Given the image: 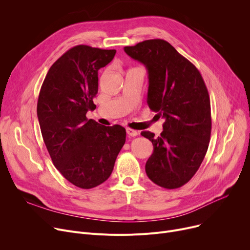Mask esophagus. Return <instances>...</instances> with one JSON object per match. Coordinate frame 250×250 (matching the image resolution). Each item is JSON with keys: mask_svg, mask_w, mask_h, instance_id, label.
I'll return each mask as SVG.
<instances>
[{"mask_svg": "<svg viewBox=\"0 0 250 250\" xmlns=\"http://www.w3.org/2000/svg\"><path fill=\"white\" fill-rule=\"evenodd\" d=\"M126 134H127V136H129V137H136V136L139 135V132H138L137 130H135V129L126 127Z\"/></svg>", "mask_w": 250, "mask_h": 250, "instance_id": "esophagus-1", "label": "esophagus"}]
</instances>
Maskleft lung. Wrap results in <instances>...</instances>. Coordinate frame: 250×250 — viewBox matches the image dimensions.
Segmentation results:
<instances>
[{"label":"left lung","instance_id":"obj_1","mask_svg":"<svg viewBox=\"0 0 250 250\" xmlns=\"http://www.w3.org/2000/svg\"><path fill=\"white\" fill-rule=\"evenodd\" d=\"M124 50L146 66L147 105L165 120L160 137L141 134L154 146L146 173L158 186L180 188L198 171L209 146L211 108L205 82L195 65L165 40H146Z\"/></svg>","mask_w":250,"mask_h":250}]
</instances>
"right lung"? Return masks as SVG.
<instances>
[{"label":"right lung","instance_id":"right-lung-1","mask_svg":"<svg viewBox=\"0 0 250 250\" xmlns=\"http://www.w3.org/2000/svg\"><path fill=\"white\" fill-rule=\"evenodd\" d=\"M115 50L77 45L50 67L41 86L37 115L41 134L56 169L71 184L91 189L106 181L125 143V128L87 120L94 110L98 70Z\"/></svg>","mask_w":250,"mask_h":250}]
</instances>
